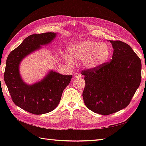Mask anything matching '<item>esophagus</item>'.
Returning a JSON list of instances; mask_svg holds the SVG:
<instances>
[{
	"label": "esophagus",
	"mask_w": 146,
	"mask_h": 146,
	"mask_svg": "<svg viewBox=\"0 0 146 146\" xmlns=\"http://www.w3.org/2000/svg\"><path fill=\"white\" fill-rule=\"evenodd\" d=\"M74 78H80L82 77V75L79 73H74Z\"/></svg>",
	"instance_id": "1"
}]
</instances>
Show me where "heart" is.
<instances>
[{"label":"heart","instance_id":"1","mask_svg":"<svg viewBox=\"0 0 146 146\" xmlns=\"http://www.w3.org/2000/svg\"><path fill=\"white\" fill-rule=\"evenodd\" d=\"M70 57L64 54V60L72 64L73 61H82L84 66L94 70L108 61L111 54L110 46L107 42H98L92 40H84L68 47Z\"/></svg>","mask_w":146,"mask_h":146}]
</instances>
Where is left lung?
I'll use <instances>...</instances> for the list:
<instances>
[{
	"instance_id": "obj_1",
	"label": "left lung",
	"mask_w": 146,
	"mask_h": 146,
	"mask_svg": "<svg viewBox=\"0 0 146 146\" xmlns=\"http://www.w3.org/2000/svg\"><path fill=\"white\" fill-rule=\"evenodd\" d=\"M112 60L94 70H83L84 103L95 113L107 115L127 107L141 82V61L131 46L110 41Z\"/></svg>"
}]
</instances>
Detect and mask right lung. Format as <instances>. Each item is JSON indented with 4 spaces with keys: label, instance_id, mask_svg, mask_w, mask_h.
Wrapping results in <instances>:
<instances>
[{
    "label": "right lung",
    "instance_id": "obj_1",
    "mask_svg": "<svg viewBox=\"0 0 146 146\" xmlns=\"http://www.w3.org/2000/svg\"><path fill=\"white\" fill-rule=\"evenodd\" d=\"M56 33L32 35L9 54L4 72V81L14 103L22 109L36 115L50 112L56 108L64 89L72 75H63L51 71L41 82L28 85L22 80L19 66L21 60L56 37Z\"/></svg>",
    "mask_w": 146,
    "mask_h": 146
}]
</instances>
